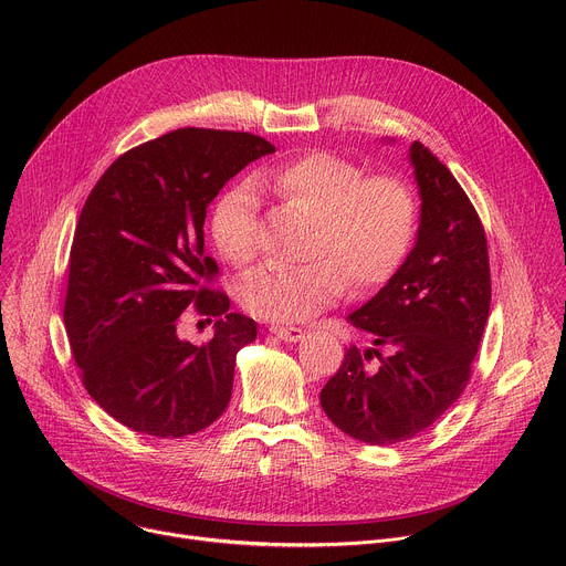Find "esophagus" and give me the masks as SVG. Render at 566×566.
<instances>
[{
	"mask_svg": "<svg viewBox=\"0 0 566 566\" xmlns=\"http://www.w3.org/2000/svg\"><path fill=\"white\" fill-rule=\"evenodd\" d=\"M271 334L284 343H297L302 338V329L300 327H280V325H273L271 327Z\"/></svg>",
	"mask_w": 566,
	"mask_h": 566,
	"instance_id": "esophagus-1",
	"label": "esophagus"
}]
</instances>
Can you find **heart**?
<instances>
[{
	"instance_id": "obj_1",
	"label": "heart",
	"mask_w": 566,
	"mask_h": 566,
	"mask_svg": "<svg viewBox=\"0 0 566 566\" xmlns=\"http://www.w3.org/2000/svg\"><path fill=\"white\" fill-rule=\"evenodd\" d=\"M258 188L315 217L306 266H262L239 289L247 311L262 319L302 322L343 297L385 284L406 262L417 234L419 203L396 177H365L354 160L308 151L262 170ZM210 232L219 253L244 266L260 251V199L249 184L230 188L214 206Z\"/></svg>"
}]
</instances>
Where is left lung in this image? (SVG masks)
Returning a JSON list of instances; mask_svg holds the SVG:
<instances>
[{
	"mask_svg": "<svg viewBox=\"0 0 566 566\" xmlns=\"http://www.w3.org/2000/svg\"><path fill=\"white\" fill-rule=\"evenodd\" d=\"M421 226L391 280L349 315L376 349L349 347L319 391V406L369 446L408 441L463 394L491 311V264L481 219L441 160L410 147ZM379 358L376 370L364 363Z\"/></svg>",
	"mask_w": 566,
	"mask_h": 566,
	"instance_id": "obj_1",
	"label": "left lung"
}]
</instances>
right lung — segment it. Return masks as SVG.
Instances as JSON below:
<instances>
[{"mask_svg": "<svg viewBox=\"0 0 566 566\" xmlns=\"http://www.w3.org/2000/svg\"><path fill=\"white\" fill-rule=\"evenodd\" d=\"M275 147L249 132L184 127L127 149L80 212L64 297V327L85 389L118 423L160 439L195 434L228 408L237 352L253 317L228 313L210 289L217 262L203 221L219 190ZM195 305L218 317L216 336H176Z\"/></svg>", "mask_w": 566, "mask_h": 566, "instance_id": "right-lung-1", "label": "right lung"}]
</instances>
